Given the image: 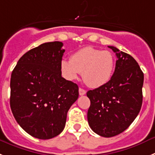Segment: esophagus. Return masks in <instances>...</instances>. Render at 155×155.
<instances>
[{
  "label": "esophagus",
  "instance_id": "34e87169",
  "mask_svg": "<svg viewBox=\"0 0 155 155\" xmlns=\"http://www.w3.org/2000/svg\"><path fill=\"white\" fill-rule=\"evenodd\" d=\"M79 95H80V96H83V95H85L86 93H87V91H86L85 90H83V89L79 88Z\"/></svg>",
  "mask_w": 155,
  "mask_h": 155
}]
</instances>
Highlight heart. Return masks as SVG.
Here are the masks:
<instances>
[{"instance_id":"b5f03b06","label":"heart","mask_w":155,"mask_h":155,"mask_svg":"<svg viewBox=\"0 0 155 155\" xmlns=\"http://www.w3.org/2000/svg\"><path fill=\"white\" fill-rule=\"evenodd\" d=\"M60 68L62 76L69 81L77 80L82 72L87 85L97 88L106 84L112 76L115 58L108 51L87 47L72 54L70 61L62 60Z\"/></svg>"}]
</instances>
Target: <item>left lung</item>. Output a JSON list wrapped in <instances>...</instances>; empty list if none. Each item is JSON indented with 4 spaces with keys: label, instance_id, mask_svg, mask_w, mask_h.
I'll return each mask as SVG.
<instances>
[{
    "label": "left lung",
    "instance_id": "1",
    "mask_svg": "<svg viewBox=\"0 0 155 155\" xmlns=\"http://www.w3.org/2000/svg\"><path fill=\"white\" fill-rule=\"evenodd\" d=\"M116 54L115 69L106 84L89 91L87 120L91 130L104 137H115L127 129L140 111L143 73L131 55L108 46Z\"/></svg>",
    "mask_w": 155,
    "mask_h": 155
}]
</instances>
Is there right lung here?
Segmentation results:
<instances>
[{
    "label": "right lung",
    "instance_id": "right-lung-1",
    "mask_svg": "<svg viewBox=\"0 0 155 155\" xmlns=\"http://www.w3.org/2000/svg\"><path fill=\"white\" fill-rule=\"evenodd\" d=\"M62 46L54 41L31 49L18 60L11 76L13 115L27 134L38 139L61 134L67 112L79 97L77 84L61 77Z\"/></svg>",
    "mask_w": 155,
    "mask_h": 155
}]
</instances>
